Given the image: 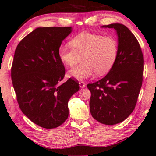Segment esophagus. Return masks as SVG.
I'll return each mask as SVG.
<instances>
[{
	"mask_svg": "<svg viewBox=\"0 0 156 156\" xmlns=\"http://www.w3.org/2000/svg\"><path fill=\"white\" fill-rule=\"evenodd\" d=\"M79 84H80V87L81 88H84L86 87V83H83V82H79Z\"/></svg>",
	"mask_w": 156,
	"mask_h": 156,
	"instance_id": "esophagus-1",
	"label": "esophagus"
}]
</instances>
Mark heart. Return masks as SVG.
<instances>
[{"mask_svg": "<svg viewBox=\"0 0 156 156\" xmlns=\"http://www.w3.org/2000/svg\"><path fill=\"white\" fill-rule=\"evenodd\" d=\"M72 45H60L58 54L60 61L67 66L76 62L78 55H84L83 64L74 67L69 71V76L83 80L96 73L102 76L107 74L116 61L118 44L115 38L103 37L98 34L83 31L71 40Z\"/></svg>", "mask_w": 156, "mask_h": 156, "instance_id": "heart-1", "label": "heart"}]
</instances>
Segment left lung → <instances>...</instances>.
<instances>
[{
  "instance_id": "1",
  "label": "left lung",
  "mask_w": 156,
  "mask_h": 156,
  "mask_svg": "<svg viewBox=\"0 0 156 156\" xmlns=\"http://www.w3.org/2000/svg\"><path fill=\"white\" fill-rule=\"evenodd\" d=\"M101 27L115 29L118 53L107 75L87 84L91 94L90 112L99 122L112 125L125 120L134 110L143 82L144 57L136 38L124 24Z\"/></svg>"
}]
</instances>
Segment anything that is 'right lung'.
Listing matches in <instances>:
<instances>
[{
  "instance_id": "1",
  "label": "right lung",
  "mask_w": 156,
  "mask_h": 156,
  "mask_svg": "<svg viewBox=\"0 0 156 156\" xmlns=\"http://www.w3.org/2000/svg\"><path fill=\"white\" fill-rule=\"evenodd\" d=\"M71 27H38L17 45L11 78L22 112L43 128L59 127L68 117V101L80 89L69 78L59 85L65 69L58 49Z\"/></svg>"
}]
</instances>
